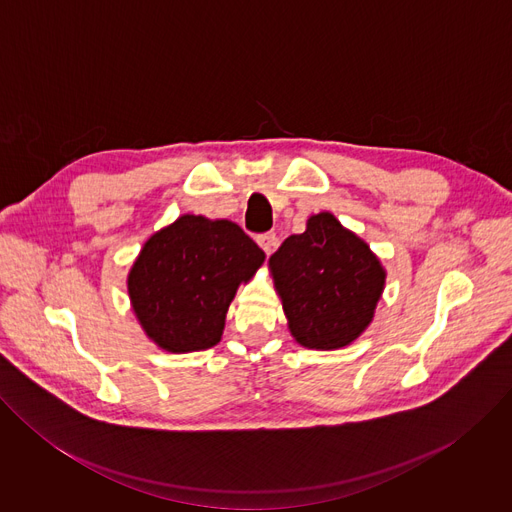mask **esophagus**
I'll list each match as a JSON object with an SVG mask.
<instances>
[{
  "mask_svg": "<svg viewBox=\"0 0 512 512\" xmlns=\"http://www.w3.org/2000/svg\"><path fill=\"white\" fill-rule=\"evenodd\" d=\"M257 245L265 251V255H271L273 253V249H275V245H277V239H275V235L273 233H263V235H257Z\"/></svg>",
  "mask_w": 512,
  "mask_h": 512,
  "instance_id": "34e87169",
  "label": "esophagus"
}]
</instances>
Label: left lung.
<instances>
[{
  "mask_svg": "<svg viewBox=\"0 0 512 512\" xmlns=\"http://www.w3.org/2000/svg\"><path fill=\"white\" fill-rule=\"evenodd\" d=\"M269 269L291 336L316 350L348 346L367 330L387 277L371 247L330 212L310 216L302 235L287 237Z\"/></svg>",
  "mask_w": 512,
  "mask_h": 512,
  "instance_id": "8db88e82",
  "label": "left lung"
}]
</instances>
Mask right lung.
I'll return each mask as SVG.
<instances>
[{
  "instance_id": "right-lung-1",
  "label": "right lung",
  "mask_w": 512,
  "mask_h": 512,
  "mask_svg": "<svg viewBox=\"0 0 512 512\" xmlns=\"http://www.w3.org/2000/svg\"><path fill=\"white\" fill-rule=\"evenodd\" d=\"M265 253L231 221L182 214L145 241L129 275L133 312L150 340L184 354L221 342L237 287Z\"/></svg>"
}]
</instances>
